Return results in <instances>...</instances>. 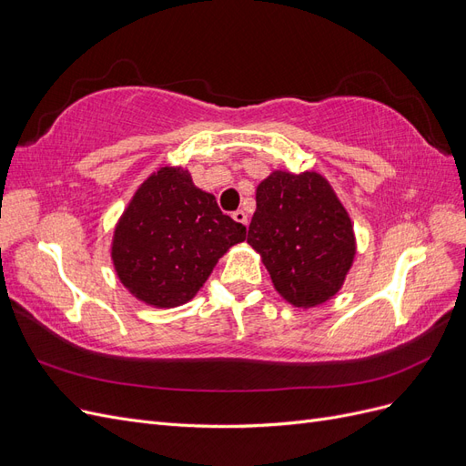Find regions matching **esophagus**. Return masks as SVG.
<instances>
[{
	"label": "esophagus",
	"instance_id": "34e87169",
	"mask_svg": "<svg viewBox=\"0 0 466 466\" xmlns=\"http://www.w3.org/2000/svg\"><path fill=\"white\" fill-rule=\"evenodd\" d=\"M233 219H235L237 223H241V225H247V223H248L247 214H245L243 209H237V211H233Z\"/></svg>",
	"mask_w": 466,
	"mask_h": 466
}]
</instances>
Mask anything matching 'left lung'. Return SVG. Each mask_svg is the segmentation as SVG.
Here are the masks:
<instances>
[{
    "label": "left lung",
    "instance_id": "1",
    "mask_svg": "<svg viewBox=\"0 0 466 466\" xmlns=\"http://www.w3.org/2000/svg\"><path fill=\"white\" fill-rule=\"evenodd\" d=\"M247 243L260 255L276 291L301 309L332 299L356 257L348 211L315 171H274L260 182Z\"/></svg>",
    "mask_w": 466,
    "mask_h": 466
}]
</instances>
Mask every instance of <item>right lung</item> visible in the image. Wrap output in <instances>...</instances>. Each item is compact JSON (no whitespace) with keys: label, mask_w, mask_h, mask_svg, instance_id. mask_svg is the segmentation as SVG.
Segmentation results:
<instances>
[{"label":"right lung","mask_w":466,"mask_h":466,"mask_svg":"<svg viewBox=\"0 0 466 466\" xmlns=\"http://www.w3.org/2000/svg\"><path fill=\"white\" fill-rule=\"evenodd\" d=\"M245 237V225L225 216L214 194L194 187L187 168L161 167L120 216L110 257L136 299L171 309L190 301L218 260Z\"/></svg>","instance_id":"obj_1"}]
</instances>
